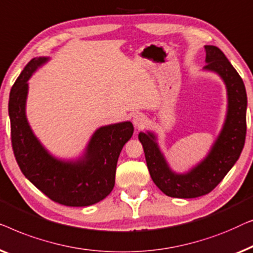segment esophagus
I'll return each mask as SVG.
<instances>
[{"label": "esophagus", "mask_w": 253, "mask_h": 253, "mask_svg": "<svg viewBox=\"0 0 253 253\" xmlns=\"http://www.w3.org/2000/svg\"><path fill=\"white\" fill-rule=\"evenodd\" d=\"M147 117H145L143 113H136V115L133 116V124L135 127L138 128V129H141V128H143L147 125Z\"/></svg>", "instance_id": "obj_1"}]
</instances>
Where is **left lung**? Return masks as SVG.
<instances>
[{
    "label": "left lung",
    "mask_w": 253,
    "mask_h": 253,
    "mask_svg": "<svg viewBox=\"0 0 253 253\" xmlns=\"http://www.w3.org/2000/svg\"><path fill=\"white\" fill-rule=\"evenodd\" d=\"M204 70L218 74L227 89L228 106L222 129L203 161L187 173L170 169L152 131L138 134L148 169L156 186L175 198H195L212 191L226 176L243 150L247 134V91L243 80L225 54L215 45H205Z\"/></svg>",
    "instance_id": "1"
}]
</instances>
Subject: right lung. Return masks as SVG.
<instances>
[{"instance_id":"right-lung-1","label":"right lung","mask_w":253,"mask_h":253,"mask_svg":"<svg viewBox=\"0 0 253 253\" xmlns=\"http://www.w3.org/2000/svg\"><path fill=\"white\" fill-rule=\"evenodd\" d=\"M48 59H32L10 91L13 154L24 175L51 201L65 206H89L112 191L117 162L134 127L130 122L99 127L88 142L83 157L77 161H62L49 154L31 129L25 111L27 81Z\"/></svg>"}]
</instances>
